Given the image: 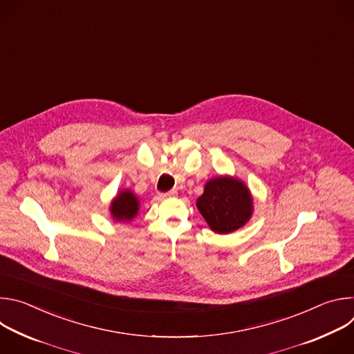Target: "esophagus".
I'll return each instance as SVG.
<instances>
[{"instance_id":"34e87169","label":"esophagus","mask_w":354,"mask_h":354,"mask_svg":"<svg viewBox=\"0 0 354 354\" xmlns=\"http://www.w3.org/2000/svg\"><path fill=\"white\" fill-rule=\"evenodd\" d=\"M176 194H178L176 190H169V192H167V193H161L160 196H161L162 198H165V197H175Z\"/></svg>"}]
</instances>
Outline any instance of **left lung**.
<instances>
[{
	"instance_id": "1",
	"label": "left lung",
	"mask_w": 354,
	"mask_h": 354,
	"mask_svg": "<svg viewBox=\"0 0 354 354\" xmlns=\"http://www.w3.org/2000/svg\"><path fill=\"white\" fill-rule=\"evenodd\" d=\"M197 209L214 232L228 234L249 220L252 197L241 180L220 176L206 183L205 193L197 198Z\"/></svg>"
}]
</instances>
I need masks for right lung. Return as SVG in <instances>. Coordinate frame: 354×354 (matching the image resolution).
Listing matches in <instances>:
<instances>
[{"instance_id": "1", "label": "right lung", "mask_w": 354, "mask_h": 354, "mask_svg": "<svg viewBox=\"0 0 354 354\" xmlns=\"http://www.w3.org/2000/svg\"><path fill=\"white\" fill-rule=\"evenodd\" d=\"M137 212H138V200L129 190L122 192L112 201L111 213L119 221H130L131 218L136 217Z\"/></svg>"}]
</instances>
